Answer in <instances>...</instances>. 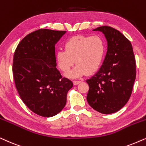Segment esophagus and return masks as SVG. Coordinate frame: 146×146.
I'll return each mask as SVG.
<instances>
[{
	"label": "esophagus",
	"instance_id": "1",
	"mask_svg": "<svg viewBox=\"0 0 146 146\" xmlns=\"http://www.w3.org/2000/svg\"><path fill=\"white\" fill-rule=\"evenodd\" d=\"M81 83V81H74L73 82V84L75 85V86H77V85Z\"/></svg>",
	"mask_w": 146,
	"mask_h": 146
}]
</instances>
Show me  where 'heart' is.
Segmentation results:
<instances>
[{
	"instance_id": "b5f03b06",
	"label": "heart",
	"mask_w": 146,
	"mask_h": 146,
	"mask_svg": "<svg viewBox=\"0 0 146 146\" xmlns=\"http://www.w3.org/2000/svg\"><path fill=\"white\" fill-rule=\"evenodd\" d=\"M64 50L56 53L57 65L60 71L67 73L75 64L67 76L71 78L93 74L100 69L106 54V44L99 36H76L64 42Z\"/></svg>"
}]
</instances>
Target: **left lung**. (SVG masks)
<instances>
[{"label":"left lung","mask_w":146,"mask_h":146,"mask_svg":"<svg viewBox=\"0 0 146 146\" xmlns=\"http://www.w3.org/2000/svg\"><path fill=\"white\" fill-rule=\"evenodd\" d=\"M104 34L107 52L98 71L87 79V101L100 113L108 114L123 108L131 94L136 77V64L132 45L119 31L108 26L97 27Z\"/></svg>","instance_id":"left-lung-1"}]
</instances>
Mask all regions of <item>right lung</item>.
Here are the masks:
<instances>
[{
	"label": "right lung",
	"mask_w": 146,
	"mask_h": 146,
	"mask_svg": "<svg viewBox=\"0 0 146 146\" xmlns=\"http://www.w3.org/2000/svg\"><path fill=\"white\" fill-rule=\"evenodd\" d=\"M65 33L38 29L27 35L15 52L13 74L17 90L24 104L42 117L59 113L73 87L56 67L54 46Z\"/></svg>",
	"instance_id": "add662e5"
}]
</instances>
